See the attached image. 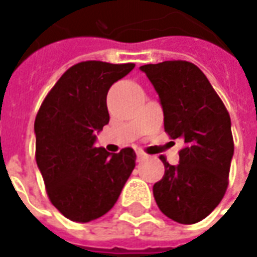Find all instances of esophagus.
Listing matches in <instances>:
<instances>
[{"label": "esophagus", "mask_w": 257, "mask_h": 257, "mask_svg": "<svg viewBox=\"0 0 257 257\" xmlns=\"http://www.w3.org/2000/svg\"><path fill=\"white\" fill-rule=\"evenodd\" d=\"M146 159H147V154L142 153V152L138 153V161H143V160H146Z\"/></svg>", "instance_id": "34e87169"}]
</instances>
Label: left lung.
<instances>
[{
  "instance_id": "left-lung-1",
  "label": "left lung",
  "mask_w": 257,
  "mask_h": 257,
  "mask_svg": "<svg viewBox=\"0 0 257 257\" xmlns=\"http://www.w3.org/2000/svg\"><path fill=\"white\" fill-rule=\"evenodd\" d=\"M160 97L164 129L182 139L179 163L166 167L153 186L159 209L181 224L202 221L216 209L228 186L234 141L231 118L209 79L188 61L141 66Z\"/></svg>"
}]
</instances>
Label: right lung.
Instances as JSON below:
<instances>
[{
  "mask_svg": "<svg viewBox=\"0 0 257 257\" xmlns=\"http://www.w3.org/2000/svg\"><path fill=\"white\" fill-rule=\"evenodd\" d=\"M135 64L85 61L54 85L36 115V163L51 203L76 222L112 209L135 168L134 149L108 153L96 135L110 121L107 93Z\"/></svg>",
  "mask_w": 257,
  "mask_h": 257,
  "instance_id": "1",
  "label": "right lung"
}]
</instances>
